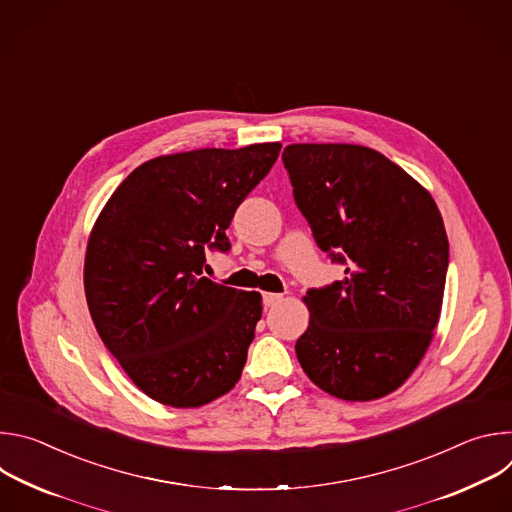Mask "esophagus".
I'll list each match as a JSON object with an SVG mask.
<instances>
[{
  "label": "esophagus",
  "instance_id": "1",
  "mask_svg": "<svg viewBox=\"0 0 512 512\" xmlns=\"http://www.w3.org/2000/svg\"><path fill=\"white\" fill-rule=\"evenodd\" d=\"M281 300H283L281 294H271V291H267V294H263V304H265V308L277 306Z\"/></svg>",
  "mask_w": 512,
  "mask_h": 512
}]
</instances>
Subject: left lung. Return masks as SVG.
Instances as JSON below:
<instances>
[{
	"instance_id": "8db88e82",
	"label": "left lung",
	"mask_w": 512,
	"mask_h": 512,
	"mask_svg": "<svg viewBox=\"0 0 512 512\" xmlns=\"http://www.w3.org/2000/svg\"><path fill=\"white\" fill-rule=\"evenodd\" d=\"M283 166L318 247L344 279L310 289L296 342L304 373L344 401H373L415 371L442 312L450 245L431 194L383 154L291 143Z\"/></svg>"
}]
</instances>
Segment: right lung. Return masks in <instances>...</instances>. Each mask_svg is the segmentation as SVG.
<instances>
[{
	"mask_svg": "<svg viewBox=\"0 0 512 512\" xmlns=\"http://www.w3.org/2000/svg\"><path fill=\"white\" fill-rule=\"evenodd\" d=\"M281 143L204 148L135 168L91 231L85 294L95 328L145 395L200 407L241 379L261 294L204 277L227 253L237 206L267 176Z\"/></svg>",
	"mask_w": 512,
	"mask_h": 512,
	"instance_id": "right-lung-1",
	"label": "right lung"
}]
</instances>
